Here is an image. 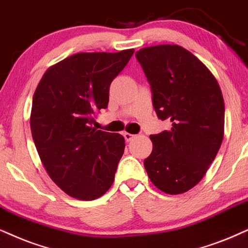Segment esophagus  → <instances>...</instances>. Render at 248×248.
Masks as SVG:
<instances>
[{
    "label": "esophagus",
    "instance_id": "34e87169",
    "mask_svg": "<svg viewBox=\"0 0 248 248\" xmlns=\"http://www.w3.org/2000/svg\"><path fill=\"white\" fill-rule=\"evenodd\" d=\"M124 140H127V142H130V140H133L134 137H135V135L129 134V133H127V131H124Z\"/></svg>",
    "mask_w": 248,
    "mask_h": 248
}]
</instances>
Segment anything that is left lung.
<instances>
[{"label":"left lung","mask_w":248,"mask_h":248,"mask_svg":"<svg viewBox=\"0 0 248 248\" xmlns=\"http://www.w3.org/2000/svg\"><path fill=\"white\" fill-rule=\"evenodd\" d=\"M137 61L151 84L158 118L171 128L151 135L144 160L150 180L162 192L181 194L202 181L224 135V101L217 80L189 50L177 45L146 46Z\"/></svg>","instance_id":"obj_1"}]
</instances>
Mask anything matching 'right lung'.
<instances>
[{
    "instance_id": "obj_1",
    "label": "right lung",
    "mask_w": 248,
    "mask_h": 248,
    "mask_svg": "<svg viewBox=\"0 0 248 248\" xmlns=\"http://www.w3.org/2000/svg\"><path fill=\"white\" fill-rule=\"evenodd\" d=\"M134 49L80 52L50 66L37 84L31 130L41 162L58 187L79 200L103 196L124 151L120 134L93 127L108 104L109 84Z\"/></svg>"
}]
</instances>
